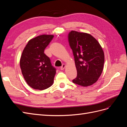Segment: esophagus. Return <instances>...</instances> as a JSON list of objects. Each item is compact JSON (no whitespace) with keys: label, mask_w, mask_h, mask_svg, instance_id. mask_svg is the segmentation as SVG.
Returning <instances> with one entry per match:
<instances>
[{"label":"esophagus","mask_w":127,"mask_h":127,"mask_svg":"<svg viewBox=\"0 0 127 127\" xmlns=\"http://www.w3.org/2000/svg\"><path fill=\"white\" fill-rule=\"evenodd\" d=\"M65 67H66V64H63L62 65V66H61V67H60V69L63 70L65 68Z\"/></svg>","instance_id":"esophagus-1"}]
</instances>
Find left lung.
Wrapping results in <instances>:
<instances>
[{
  "label": "left lung",
  "instance_id": "8db88e82",
  "mask_svg": "<svg viewBox=\"0 0 127 127\" xmlns=\"http://www.w3.org/2000/svg\"><path fill=\"white\" fill-rule=\"evenodd\" d=\"M68 40L77 72L72 82L83 87L93 85L103 70L104 53L100 44L91 34L75 31L69 33Z\"/></svg>",
  "mask_w": 127,
  "mask_h": 127
}]
</instances>
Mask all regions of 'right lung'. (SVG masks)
<instances>
[{"instance_id": "add662e5", "label": "right lung", "mask_w": 127, "mask_h": 127, "mask_svg": "<svg viewBox=\"0 0 127 127\" xmlns=\"http://www.w3.org/2000/svg\"><path fill=\"white\" fill-rule=\"evenodd\" d=\"M54 37L43 34L29 41L20 59L22 73L26 83L33 89L43 90L52 85L56 69L44 51Z\"/></svg>"}]
</instances>
